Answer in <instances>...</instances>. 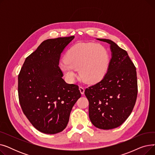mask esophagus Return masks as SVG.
<instances>
[{"instance_id":"34e87169","label":"esophagus","mask_w":155,"mask_h":155,"mask_svg":"<svg viewBox=\"0 0 155 155\" xmlns=\"http://www.w3.org/2000/svg\"><path fill=\"white\" fill-rule=\"evenodd\" d=\"M79 90H80V93L82 94V95L84 94V92H85V90H84V88L82 87H79Z\"/></svg>"}]
</instances>
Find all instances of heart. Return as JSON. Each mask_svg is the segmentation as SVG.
Listing matches in <instances>:
<instances>
[{"label": "heart", "instance_id": "b5f03b06", "mask_svg": "<svg viewBox=\"0 0 155 155\" xmlns=\"http://www.w3.org/2000/svg\"><path fill=\"white\" fill-rule=\"evenodd\" d=\"M110 58L104 46L92 43H79L71 46L61 59L59 67L70 81L79 75L85 82L94 83L106 73Z\"/></svg>", "mask_w": 155, "mask_h": 155}]
</instances>
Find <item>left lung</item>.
<instances>
[{"label":"left lung","instance_id":"8db88e82","mask_svg":"<svg viewBox=\"0 0 155 155\" xmlns=\"http://www.w3.org/2000/svg\"><path fill=\"white\" fill-rule=\"evenodd\" d=\"M97 39L110 44L112 58L106 74L87 88L85 95L94 126L111 129L120 126L133 110L137 94L136 70L126 51L110 39Z\"/></svg>","mask_w":155,"mask_h":155}]
</instances>
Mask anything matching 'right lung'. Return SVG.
<instances>
[{"label": "right lung", "mask_w": 155, "mask_h": 155, "mask_svg": "<svg viewBox=\"0 0 155 155\" xmlns=\"http://www.w3.org/2000/svg\"><path fill=\"white\" fill-rule=\"evenodd\" d=\"M75 36L48 39L25 60L18 75L22 110L36 129L56 134L67 127L72 107L81 97L77 85L62 78L60 56Z\"/></svg>", "instance_id": "right-lung-1"}]
</instances>
